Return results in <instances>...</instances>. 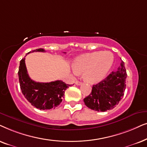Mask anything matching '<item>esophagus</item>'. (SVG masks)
<instances>
[{
	"label": "esophagus",
	"mask_w": 147,
	"mask_h": 147,
	"mask_svg": "<svg viewBox=\"0 0 147 147\" xmlns=\"http://www.w3.org/2000/svg\"><path fill=\"white\" fill-rule=\"evenodd\" d=\"M75 84L77 85H81V82H80L79 81H75Z\"/></svg>",
	"instance_id": "esophagus-1"
}]
</instances>
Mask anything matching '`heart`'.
Here are the masks:
<instances>
[{"label": "heart", "mask_w": 147, "mask_h": 147, "mask_svg": "<svg viewBox=\"0 0 147 147\" xmlns=\"http://www.w3.org/2000/svg\"><path fill=\"white\" fill-rule=\"evenodd\" d=\"M113 62V54L110 52H93L83 54L76 58L73 64L74 72H82L83 78L90 83H95L104 79Z\"/></svg>", "instance_id": "b5f03b06"}]
</instances>
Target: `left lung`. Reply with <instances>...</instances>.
<instances>
[{"instance_id": "1", "label": "left lung", "mask_w": 147, "mask_h": 147, "mask_svg": "<svg viewBox=\"0 0 147 147\" xmlns=\"http://www.w3.org/2000/svg\"><path fill=\"white\" fill-rule=\"evenodd\" d=\"M126 77L124 62L121 60L116 71L111 72L105 79L93 85L91 93L83 99L86 106L97 111L114 108L124 95Z\"/></svg>"}]
</instances>
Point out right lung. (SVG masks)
Here are the masks:
<instances>
[{"label": "right lung", "mask_w": 147, "mask_h": 147, "mask_svg": "<svg viewBox=\"0 0 147 147\" xmlns=\"http://www.w3.org/2000/svg\"><path fill=\"white\" fill-rule=\"evenodd\" d=\"M34 52H44L45 50L39 48L32 51ZM18 75L21 90L25 98L33 106L43 110L55 109L58 107L62 102L65 90L70 86L58 80L50 83L33 81L27 73L25 58L20 61Z\"/></svg>", "instance_id": "1"}]
</instances>
